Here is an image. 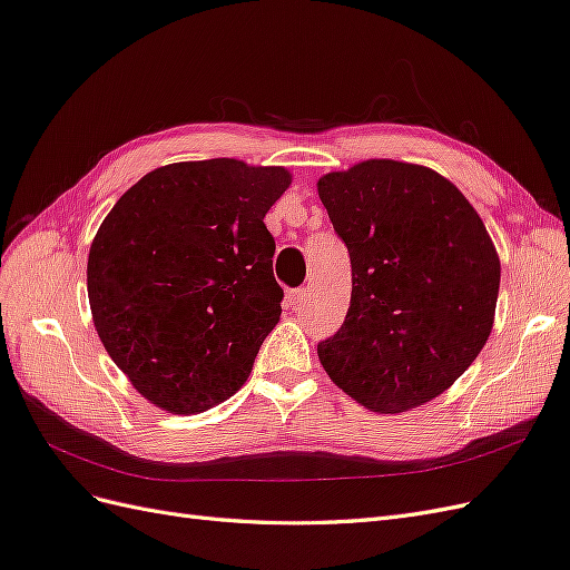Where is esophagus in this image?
I'll return each mask as SVG.
<instances>
[{
    "label": "esophagus",
    "mask_w": 570,
    "mask_h": 570,
    "mask_svg": "<svg viewBox=\"0 0 570 570\" xmlns=\"http://www.w3.org/2000/svg\"><path fill=\"white\" fill-rule=\"evenodd\" d=\"M304 287H295V289H289L287 292V297H285V304L289 306V308H297L299 304H302V299H304Z\"/></svg>",
    "instance_id": "34e87169"
}]
</instances>
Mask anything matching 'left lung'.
<instances>
[{
    "label": "left lung",
    "instance_id": "obj_1",
    "mask_svg": "<svg viewBox=\"0 0 570 570\" xmlns=\"http://www.w3.org/2000/svg\"><path fill=\"white\" fill-rule=\"evenodd\" d=\"M352 262V302L318 342L331 381L377 413L442 394L492 333L499 256L478 212L435 170L368 159L318 180Z\"/></svg>",
    "mask_w": 570,
    "mask_h": 570
}]
</instances>
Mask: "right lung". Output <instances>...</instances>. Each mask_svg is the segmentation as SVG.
<instances>
[{"mask_svg": "<svg viewBox=\"0 0 570 570\" xmlns=\"http://www.w3.org/2000/svg\"><path fill=\"white\" fill-rule=\"evenodd\" d=\"M289 183L281 166L168 164L99 226L88 256L92 321L151 404L199 413L245 385L283 312L264 216Z\"/></svg>", "mask_w": 570, "mask_h": 570, "instance_id": "right-lung-1", "label": "right lung"}]
</instances>
